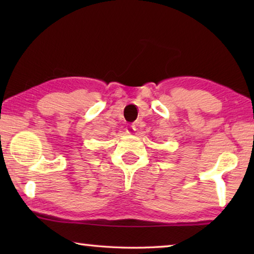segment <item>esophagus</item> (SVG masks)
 I'll use <instances>...</instances> for the list:
<instances>
[{"label":"esophagus","mask_w":254,"mask_h":254,"mask_svg":"<svg viewBox=\"0 0 254 254\" xmlns=\"http://www.w3.org/2000/svg\"><path fill=\"white\" fill-rule=\"evenodd\" d=\"M134 131H136V127H135L134 123H133L132 126H130V127H128L127 128V132L128 133V134H132V133L134 132Z\"/></svg>","instance_id":"1"}]
</instances>
